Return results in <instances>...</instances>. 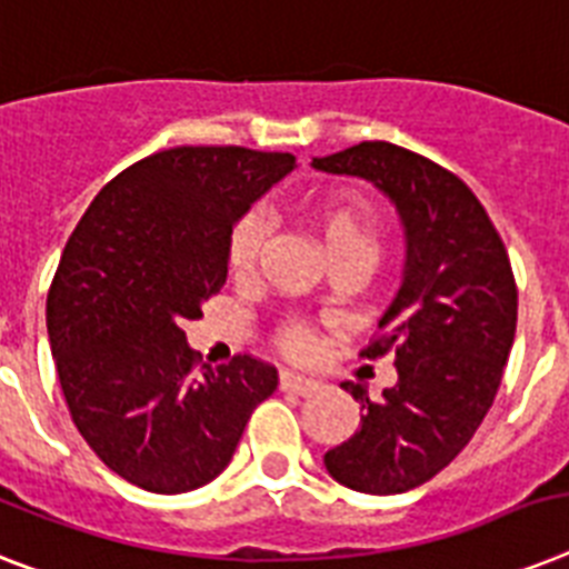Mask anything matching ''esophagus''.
<instances>
[{
    "label": "esophagus",
    "mask_w": 569,
    "mask_h": 569,
    "mask_svg": "<svg viewBox=\"0 0 569 569\" xmlns=\"http://www.w3.org/2000/svg\"><path fill=\"white\" fill-rule=\"evenodd\" d=\"M280 389L283 391H292V395L307 397L318 389L316 380H309L303 373H295V371H280Z\"/></svg>",
    "instance_id": "obj_1"
}]
</instances>
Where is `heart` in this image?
<instances>
[{
  "instance_id": "1",
  "label": "heart",
  "mask_w": 569,
  "mask_h": 569,
  "mask_svg": "<svg viewBox=\"0 0 569 569\" xmlns=\"http://www.w3.org/2000/svg\"><path fill=\"white\" fill-rule=\"evenodd\" d=\"M312 224H316L318 237L325 242L327 257L332 253H348L359 251L373 257L377 253V230H373L371 219L359 210L353 201H341V198H330L325 204H318L312 210ZM266 221L257 216V212H248L237 221V228L230 230L228 239V266L233 274H244L251 271V266L257 262L262 251V242H266ZM277 345L289 357H309L316 350V336L312 330L298 321L286 325L277 336Z\"/></svg>"
}]
</instances>
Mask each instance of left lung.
Listing matches in <instances>:
<instances>
[{"label":"left lung","mask_w":569,"mask_h":569,"mask_svg":"<svg viewBox=\"0 0 569 569\" xmlns=\"http://www.w3.org/2000/svg\"><path fill=\"white\" fill-rule=\"evenodd\" d=\"M312 169L380 189L403 224V280L365 357L395 353L397 382L371 400L325 468L362 493L412 491L468 445L500 389L517 327L509 253L479 198L452 172L391 142H359L316 157Z\"/></svg>","instance_id":"obj_1"}]
</instances>
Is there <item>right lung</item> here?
Segmentation results:
<instances>
[{"label": "right lung", "instance_id": "right-lung-1", "mask_svg": "<svg viewBox=\"0 0 569 569\" xmlns=\"http://www.w3.org/2000/svg\"><path fill=\"white\" fill-rule=\"evenodd\" d=\"M292 154L180 146L128 166L72 230L46 327L69 415L113 473L154 493L196 491L228 468L277 389L253 357L201 365L183 321L228 280V239Z\"/></svg>", "mask_w": 569, "mask_h": 569}]
</instances>
